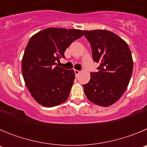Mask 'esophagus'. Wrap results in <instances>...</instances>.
<instances>
[{
    "instance_id": "obj_1",
    "label": "esophagus",
    "mask_w": 147,
    "mask_h": 147,
    "mask_svg": "<svg viewBox=\"0 0 147 147\" xmlns=\"http://www.w3.org/2000/svg\"><path fill=\"white\" fill-rule=\"evenodd\" d=\"M74 73H75V75H76V76H77L78 75L80 74V71H78V70H74Z\"/></svg>"
}]
</instances>
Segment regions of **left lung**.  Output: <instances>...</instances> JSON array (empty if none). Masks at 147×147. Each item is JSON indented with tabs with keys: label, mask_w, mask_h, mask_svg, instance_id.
Listing matches in <instances>:
<instances>
[{
	"label": "left lung",
	"mask_w": 147,
	"mask_h": 147,
	"mask_svg": "<svg viewBox=\"0 0 147 147\" xmlns=\"http://www.w3.org/2000/svg\"><path fill=\"white\" fill-rule=\"evenodd\" d=\"M90 44L98 72L90 73L83 85L87 98L96 105L108 107L121 98L130 80L133 67L132 54L124 40L107 30L82 31Z\"/></svg>",
	"instance_id": "left-lung-1"
}]
</instances>
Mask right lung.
Listing matches in <instances>:
<instances>
[{"label":"right lung","instance_id":"obj_1","mask_svg":"<svg viewBox=\"0 0 147 147\" xmlns=\"http://www.w3.org/2000/svg\"><path fill=\"white\" fill-rule=\"evenodd\" d=\"M83 36L81 30L49 28L31 37L22 59L26 85L39 104L51 107L65 102L75 79L74 70L57 65L74 40Z\"/></svg>","mask_w":147,"mask_h":147}]
</instances>
